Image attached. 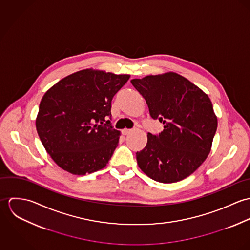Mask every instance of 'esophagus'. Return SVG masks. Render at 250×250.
<instances>
[{
    "label": "esophagus",
    "mask_w": 250,
    "mask_h": 250,
    "mask_svg": "<svg viewBox=\"0 0 250 250\" xmlns=\"http://www.w3.org/2000/svg\"><path fill=\"white\" fill-rule=\"evenodd\" d=\"M131 132H132L131 129H123V130H122V135L126 136V135H128V134L131 133Z\"/></svg>",
    "instance_id": "34e87169"
}]
</instances>
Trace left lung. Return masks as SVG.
Masks as SVG:
<instances>
[{"instance_id": "8db88e82", "label": "left lung", "mask_w": 250, "mask_h": 250, "mask_svg": "<svg viewBox=\"0 0 250 250\" xmlns=\"http://www.w3.org/2000/svg\"><path fill=\"white\" fill-rule=\"evenodd\" d=\"M143 95L153 119L164 124L159 135L148 133L137 152L140 168L160 183H175L192 174L207 159L217 128L208 95L174 72L131 81Z\"/></svg>"}]
</instances>
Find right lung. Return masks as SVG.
I'll return each mask as SVG.
<instances>
[{"instance_id": "add662e5", "label": "right lung", "mask_w": 250, "mask_h": 250, "mask_svg": "<svg viewBox=\"0 0 250 250\" xmlns=\"http://www.w3.org/2000/svg\"><path fill=\"white\" fill-rule=\"evenodd\" d=\"M129 78L89 68L62 79L46 91L36 116V131L61 168L85 175L107 166L120 132L109 120L103 122L111 116V100Z\"/></svg>"}]
</instances>
